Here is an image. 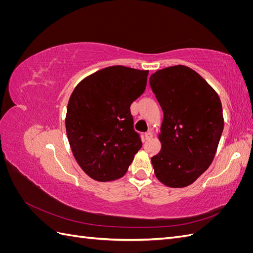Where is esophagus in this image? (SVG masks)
<instances>
[{"instance_id":"34e87169","label":"esophagus","mask_w":253,"mask_h":253,"mask_svg":"<svg viewBox=\"0 0 253 253\" xmlns=\"http://www.w3.org/2000/svg\"><path fill=\"white\" fill-rule=\"evenodd\" d=\"M152 137H153V133H152L151 131H149V132H147V133H145V134H144V138H145V139H147V140L151 139V138H152Z\"/></svg>"}]
</instances>
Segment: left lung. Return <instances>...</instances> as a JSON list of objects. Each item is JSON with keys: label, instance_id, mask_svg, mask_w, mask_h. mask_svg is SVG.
<instances>
[{"label": "left lung", "instance_id": "8db88e82", "mask_svg": "<svg viewBox=\"0 0 253 253\" xmlns=\"http://www.w3.org/2000/svg\"><path fill=\"white\" fill-rule=\"evenodd\" d=\"M164 112L162 150L151 158L159 181L171 188L193 183L209 168L224 129L221 102L201 75L175 65L151 75Z\"/></svg>", "mask_w": 253, "mask_h": 253}]
</instances>
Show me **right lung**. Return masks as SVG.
Returning <instances> with one entry per match:
<instances>
[{
  "mask_svg": "<svg viewBox=\"0 0 253 253\" xmlns=\"http://www.w3.org/2000/svg\"><path fill=\"white\" fill-rule=\"evenodd\" d=\"M149 71L115 65L84 78L67 104L65 126L73 154L89 177L124 176L142 147L131 104L147 86Z\"/></svg>",
  "mask_w": 253,
  "mask_h": 253,
  "instance_id": "1",
  "label": "right lung"
}]
</instances>
